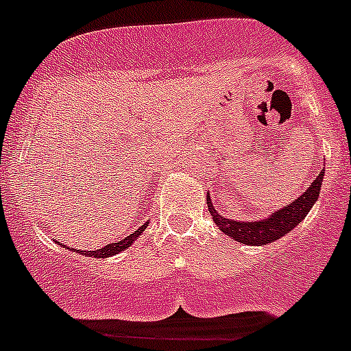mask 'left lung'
<instances>
[{
    "mask_svg": "<svg viewBox=\"0 0 351 351\" xmlns=\"http://www.w3.org/2000/svg\"><path fill=\"white\" fill-rule=\"evenodd\" d=\"M325 172L318 173V178L311 182L308 190L304 191L297 200L285 206L278 213H272L269 218L258 219V221H234V219L223 218L221 214L216 213L210 197L207 193V207L213 216V221L219 226V230L225 235H230L234 241L243 243L246 246H263V244L274 243L283 235H287L293 226L299 225L315 202L320 197L322 181H324Z\"/></svg>",
    "mask_w": 351,
    "mask_h": 351,
    "instance_id": "left-lung-1",
    "label": "left lung"
}]
</instances>
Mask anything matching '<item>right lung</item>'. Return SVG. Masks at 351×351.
<instances>
[{
  "label": "right lung",
  "mask_w": 351,
  "mask_h": 351,
  "mask_svg": "<svg viewBox=\"0 0 351 351\" xmlns=\"http://www.w3.org/2000/svg\"><path fill=\"white\" fill-rule=\"evenodd\" d=\"M147 228V223H144V225L138 228V230H135L133 234H130L128 237L121 239V241H117V243H112V244H107V246H104L101 250H95V251H80V250H71V251H77V253H80V255H89V256H95V258H108V256L112 255H117V253H121V251H125L126 247H130L133 244V241H137L138 235L142 234V232ZM60 244V243H58ZM60 246H64V244H60Z\"/></svg>",
  "instance_id": "add662e5"
}]
</instances>
